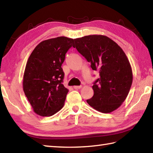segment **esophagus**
I'll list each match as a JSON object with an SVG mask.
<instances>
[{
    "label": "esophagus",
    "mask_w": 153,
    "mask_h": 153,
    "mask_svg": "<svg viewBox=\"0 0 153 153\" xmlns=\"http://www.w3.org/2000/svg\"><path fill=\"white\" fill-rule=\"evenodd\" d=\"M74 88L75 89H80V88H82V85H79V86H77V85L74 86Z\"/></svg>",
    "instance_id": "1"
}]
</instances>
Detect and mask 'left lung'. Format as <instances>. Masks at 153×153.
<instances>
[{"label":"left lung","instance_id":"1","mask_svg":"<svg viewBox=\"0 0 153 153\" xmlns=\"http://www.w3.org/2000/svg\"><path fill=\"white\" fill-rule=\"evenodd\" d=\"M74 41L73 47L99 74L92 87L94 95L87 100V103L102 113L116 110L126 100L133 81L130 63L125 53L105 35H87Z\"/></svg>","mask_w":153,"mask_h":153}]
</instances>
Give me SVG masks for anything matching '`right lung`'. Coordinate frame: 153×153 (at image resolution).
<instances>
[{"label": "right lung", "mask_w": 153, "mask_h": 153, "mask_svg": "<svg viewBox=\"0 0 153 153\" xmlns=\"http://www.w3.org/2000/svg\"><path fill=\"white\" fill-rule=\"evenodd\" d=\"M75 39L58 37L41 42L28 58L23 79L25 96L37 114L51 116L62 108L68 89L62 64Z\"/></svg>", "instance_id": "obj_1"}]
</instances>
